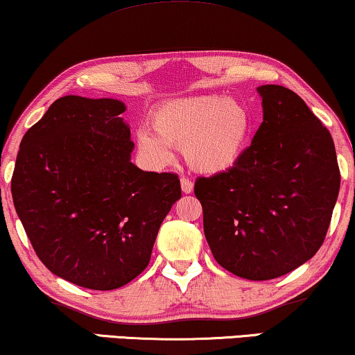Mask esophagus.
Returning <instances> with one entry per match:
<instances>
[{"mask_svg": "<svg viewBox=\"0 0 355 355\" xmlns=\"http://www.w3.org/2000/svg\"><path fill=\"white\" fill-rule=\"evenodd\" d=\"M181 189H182L184 193H191V192L193 191V184H192V181H189V179L182 178V179H181Z\"/></svg>", "mask_w": 355, "mask_h": 355, "instance_id": "1", "label": "esophagus"}]
</instances>
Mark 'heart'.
I'll use <instances>...</instances> for the list:
<instances>
[{"instance_id": "obj_1", "label": "heart", "mask_w": 355, "mask_h": 355, "mask_svg": "<svg viewBox=\"0 0 355 355\" xmlns=\"http://www.w3.org/2000/svg\"><path fill=\"white\" fill-rule=\"evenodd\" d=\"M152 130L140 129L137 147L153 166L173 163L182 148L186 163L203 176L237 166L254 134V114L245 103L221 95H192L164 101L153 111Z\"/></svg>"}]
</instances>
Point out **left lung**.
Returning <instances> with one entry per match:
<instances>
[{"label": "left lung", "mask_w": 355, "mask_h": 355, "mask_svg": "<svg viewBox=\"0 0 355 355\" xmlns=\"http://www.w3.org/2000/svg\"><path fill=\"white\" fill-rule=\"evenodd\" d=\"M263 123L236 168L198 178L203 232L223 268L252 281L283 276L322 247L341 174L331 134L305 101L260 85Z\"/></svg>", "instance_id": "8db88e82"}]
</instances>
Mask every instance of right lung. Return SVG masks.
Listing matches in <instances>:
<instances>
[{"label":"right lung","mask_w":355,"mask_h":355,"mask_svg":"<svg viewBox=\"0 0 355 355\" xmlns=\"http://www.w3.org/2000/svg\"><path fill=\"white\" fill-rule=\"evenodd\" d=\"M123 101L66 95L24 135L11 181L38 259L77 286L111 291L147 268L181 198L176 174L142 171Z\"/></svg>","instance_id":"add662e5"}]
</instances>
